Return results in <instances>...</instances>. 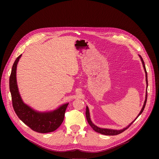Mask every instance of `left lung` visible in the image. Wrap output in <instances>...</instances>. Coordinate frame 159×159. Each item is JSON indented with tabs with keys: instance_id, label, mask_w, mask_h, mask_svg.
<instances>
[{
	"instance_id": "obj_1",
	"label": "left lung",
	"mask_w": 159,
	"mask_h": 159,
	"mask_svg": "<svg viewBox=\"0 0 159 159\" xmlns=\"http://www.w3.org/2000/svg\"><path fill=\"white\" fill-rule=\"evenodd\" d=\"M140 59H141V61L142 62H143V67H144V71H145V73H146V83H147V86H148V75H147V71H146V66H145V64H144V62L143 59V58H142V57L140 55H139ZM147 97H148V94H147V92H146V100L144 101V106L143 107V108H142V110L140 112V113L139 114V115L137 116V117L136 118V119L138 118V116L143 113V111H144V107L146 106V101H147ZM86 119H87V120L88 122V124H89V126L93 128V130H95L96 132H98L99 133H101V134H103V135H119L120 134V133H122L123 131H124L126 129H127L131 125L133 124V122H135V120L134 121H133L132 123H131L129 126L126 128H124L123 129H121V130H113V129H103V128H100L96 126H95V125L92 123V122L90 120V117H89V109L88 107H86Z\"/></svg>"
}]
</instances>
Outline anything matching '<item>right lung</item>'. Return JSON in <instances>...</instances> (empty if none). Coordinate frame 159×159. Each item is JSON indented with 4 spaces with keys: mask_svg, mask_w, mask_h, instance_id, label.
Returning <instances> with one entry per match:
<instances>
[{
    "mask_svg": "<svg viewBox=\"0 0 159 159\" xmlns=\"http://www.w3.org/2000/svg\"><path fill=\"white\" fill-rule=\"evenodd\" d=\"M22 54L15 61L10 77V90L12 104L18 117L32 130L46 133L55 131L62 123L68 104H65L57 110L46 113H39L32 110L22 101L16 79V66Z\"/></svg>",
    "mask_w": 159,
    "mask_h": 159,
    "instance_id": "right-lung-1",
    "label": "right lung"
}]
</instances>
